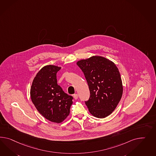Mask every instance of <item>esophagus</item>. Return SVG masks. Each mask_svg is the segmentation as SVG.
<instances>
[{"instance_id":"34e87169","label":"esophagus","mask_w":156,"mask_h":156,"mask_svg":"<svg viewBox=\"0 0 156 156\" xmlns=\"http://www.w3.org/2000/svg\"><path fill=\"white\" fill-rule=\"evenodd\" d=\"M73 97H74V98L75 99H78V94H74L73 95Z\"/></svg>"}]
</instances>
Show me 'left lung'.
Masks as SVG:
<instances>
[{
  "instance_id": "1",
  "label": "left lung",
  "mask_w": 156,
  "mask_h": 156,
  "mask_svg": "<svg viewBox=\"0 0 156 156\" xmlns=\"http://www.w3.org/2000/svg\"><path fill=\"white\" fill-rule=\"evenodd\" d=\"M84 73L90 91L86 105L90 113L105 118L116 108L123 92L122 78L118 67L110 59L99 55L76 62Z\"/></svg>"
}]
</instances>
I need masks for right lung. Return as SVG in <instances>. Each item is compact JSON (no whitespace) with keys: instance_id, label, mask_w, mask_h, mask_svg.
Returning <instances> with one entry per match:
<instances>
[{"instance_id":"obj_1","label":"right lung","mask_w":156,"mask_h":156,"mask_svg":"<svg viewBox=\"0 0 156 156\" xmlns=\"http://www.w3.org/2000/svg\"><path fill=\"white\" fill-rule=\"evenodd\" d=\"M61 69L51 65L42 67L34 78L30 90L31 100L39 113L55 123L67 118L73 99L57 84V73Z\"/></svg>"}]
</instances>
